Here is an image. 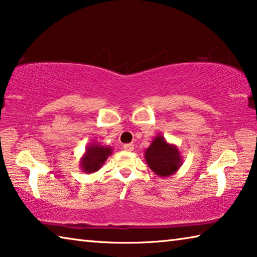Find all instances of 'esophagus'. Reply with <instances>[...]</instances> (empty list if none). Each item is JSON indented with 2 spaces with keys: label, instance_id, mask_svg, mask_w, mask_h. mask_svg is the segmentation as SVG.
Listing matches in <instances>:
<instances>
[{
  "label": "esophagus",
  "instance_id": "obj_1",
  "mask_svg": "<svg viewBox=\"0 0 257 257\" xmlns=\"http://www.w3.org/2000/svg\"><path fill=\"white\" fill-rule=\"evenodd\" d=\"M123 150L127 151V152L134 151V144H125V145H123Z\"/></svg>",
  "mask_w": 257,
  "mask_h": 257
}]
</instances>
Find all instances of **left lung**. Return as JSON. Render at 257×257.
Returning a JSON list of instances; mask_svg holds the SVG:
<instances>
[{
    "instance_id": "1",
    "label": "left lung",
    "mask_w": 257,
    "mask_h": 257,
    "mask_svg": "<svg viewBox=\"0 0 257 257\" xmlns=\"http://www.w3.org/2000/svg\"><path fill=\"white\" fill-rule=\"evenodd\" d=\"M144 158L150 169L159 177H170L179 170L182 158L177 145L165 141L162 135L158 134L145 151Z\"/></svg>"
}]
</instances>
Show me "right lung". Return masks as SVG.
<instances>
[{
    "label": "right lung",
    "mask_w": 257,
    "mask_h": 257,
    "mask_svg": "<svg viewBox=\"0 0 257 257\" xmlns=\"http://www.w3.org/2000/svg\"><path fill=\"white\" fill-rule=\"evenodd\" d=\"M112 147L101 145L98 143H90L86 147L84 155L80 159V169L85 173H94L102 168L104 162L112 154Z\"/></svg>",
    "instance_id": "right-lung-1"
}]
</instances>
